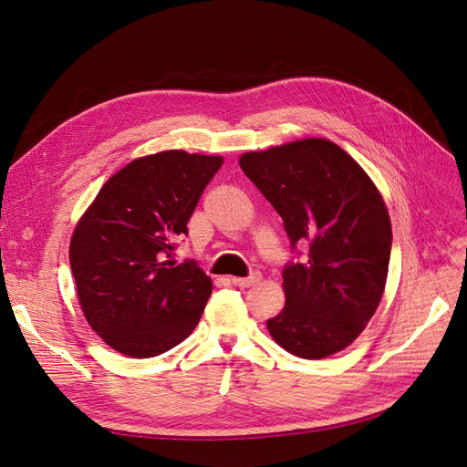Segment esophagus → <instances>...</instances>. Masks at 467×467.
<instances>
[{
  "instance_id": "34e87169",
  "label": "esophagus",
  "mask_w": 467,
  "mask_h": 467,
  "mask_svg": "<svg viewBox=\"0 0 467 467\" xmlns=\"http://www.w3.org/2000/svg\"><path fill=\"white\" fill-rule=\"evenodd\" d=\"M258 279H260V274H251L249 277H232V284H234L235 287L245 289V287H249V285L256 284Z\"/></svg>"
}]
</instances>
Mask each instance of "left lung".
Masks as SVG:
<instances>
[{"instance_id": "obj_1", "label": "left lung", "mask_w": 467, "mask_h": 467, "mask_svg": "<svg viewBox=\"0 0 467 467\" xmlns=\"http://www.w3.org/2000/svg\"><path fill=\"white\" fill-rule=\"evenodd\" d=\"M239 164L282 216L291 251L308 247L284 266L285 306L266 322L270 335L301 358L343 350L374 316L387 282L393 234L379 192L327 140L245 153Z\"/></svg>"}]
</instances>
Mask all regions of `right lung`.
<instances>
[{
    "mask_svg": "<svg viewBox=\"0 0 467 467\" xmlns=\"http://www.w3.org/2000/svg\"><path fill=\"white\" fill-rule=\"evenodd\" d=\"M223 159L162 151L124 166L99 190L70 241V268L91 329L115 350L151 358L195 329L213 282L178 265L202 190Z\"/></svg>",
    "mask_w": 467,
    "mask_h": 467,
    "instance_id": "add662e5",
    "label": "right lung"
}]
</instances>
